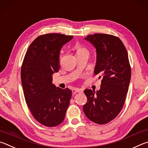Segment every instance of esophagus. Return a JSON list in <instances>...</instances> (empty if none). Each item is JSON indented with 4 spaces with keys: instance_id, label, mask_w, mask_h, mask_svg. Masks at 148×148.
Here are the masks:
<instances>
[{
    "instance_id": "obj_1",
    "label": "esophagus",
    "mask_w": 148,
    "mask_h": 148,
    "mask_svg": "<svg viewBox=\"0 0 148 148\" xmlns=\"http://www.w3.org/2000/svg\"><path fill=\"white\" fill-rule=\"evenodd\" d=\"M75 91L76 92H78V93H82V90L81 89V88H76L75 90Z\"/></svg>"
}]
</instances>
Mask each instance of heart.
I'll return each instance as SVG.
<instances>
[{
  "instance_id": "heart-1",
  "label": "heart",
  "mask_w": 148,
  "mask_h": 148,
  "mask_svg": "<svg viewBox=\"0 0 148 148\" xmlns=\"http://www.w3.org/2000/svg\"><path fill=\"white\" fill-rule=\"evenodd\" d=\"M75 50L77 56L88 55L89 54L88 50L83 46L77 45L75 46Z\"/></svg>"
}]
</instances>
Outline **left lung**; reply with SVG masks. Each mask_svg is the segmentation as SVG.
<instances>
[{"label": "left lung", "instance_id": "8db88e82", "mask_svg": "<svg viewBox=\"0 0 148 148\" xmlns=\"http://www.w3.org/2000/svg\"><path fill=\"white\" fill-rule=\"evenodd\" d=\"M84 39L96 49L94 73L102 80L99 90H84L88 101L83 110L89 120L103 125L119 114L125 101L131 76L128 54L120 39L113 35L94 34Z\"/></svg>", "mask_w": 148, "mask_h": 148}]
</instances>
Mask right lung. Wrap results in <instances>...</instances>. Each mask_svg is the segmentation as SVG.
<instances>
[{"label":"right lung","mask_w":148,"mask_h":148,"mask_svg":"<svg viewBox=\"0 0 148 148\" xmlns=\"http://www.w3.org/2000/svg\"><path fill=\"white\" fill-rule=\"evenodd\" d=\"M73 36L47 34L30 44L23 60L21 78L27 106L36 120L46 127L64 121L71 91L53 84V75L59 71V54Z\"/></svg>","instance_id":"1"}]
</instances>
